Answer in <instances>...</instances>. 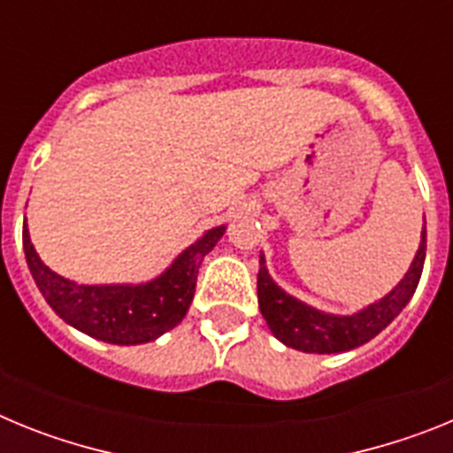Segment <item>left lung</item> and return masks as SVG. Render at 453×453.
<instances>
[{
    "label": "left lung",
    "instance_id": "8db88e82",
    "mask_svg": "<svg viewBox=\"0 0 453 453\" xmlns=\"http://www.w3.org/2000/svg\"><path fill=\"white\" fill-rule=\"evenodd\" d=\"M426 256V229H422V242L415 254L411 270L402 279L390 295L379 299L372 306L363 308L361 313L349 318L319 313L315 308L297 302L286 295L281 288L272 281L267 274L265 258L261 256V270H258V306L265 318L272 334L281 340L283 345L292 349L308 351V354H338L349 351L354 347L365 345L367 340L381 334L392 319L402 313V308L411 302L415 288L419 283Z\"/></svg>",
    "mask_w": 453,
    "mask_h": 453
}]
</instances>
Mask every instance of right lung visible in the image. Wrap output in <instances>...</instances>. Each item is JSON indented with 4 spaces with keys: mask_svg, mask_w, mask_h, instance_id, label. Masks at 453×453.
Masks as SVG:
<instances>
[{
    "mask_svg": "<svg viewBox=\"0 0 453 453\" xmlns=\"http://www.w3.org/2000/svg\"><path fill=\"white\" fill-rule=\"evenodd\" d=\"M226 226L211 229L188 247L170 270L140 286H79L51 272L31 245L24 222L22 242L27 263L58 318L92 338L113 345H140L174 329L188 313L197 286L199 265L213 250Z\"/></svg>",
    "mask_w": 453,
    "mask_h": 453,
    "instance_id": "add662e5",
    "label": "right lung"
}]
</instances>
